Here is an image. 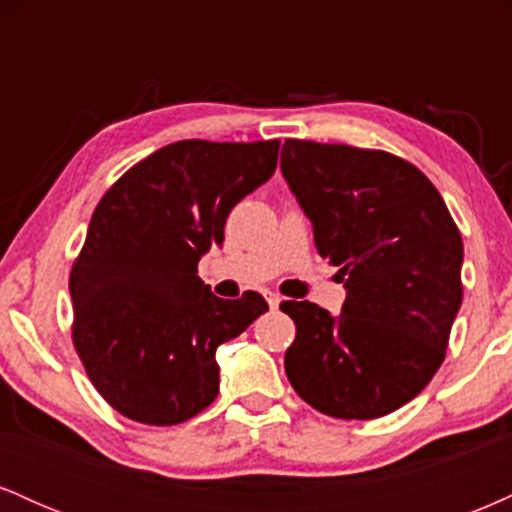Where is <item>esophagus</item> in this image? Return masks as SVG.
I'll use <instances>...</instances> for the list:
<instances>
[{
    "instance_id": "obj_1",
    "label": "esophagus",
    "mask_w": 512,
    "mask_h": 512,
    "mask_svg": "<svg viewBox=\"0 0 512 512\" xmlns=\"http://www.w3.org/2000/svg\"><path fill=\"white\" fill-rule=\"evenodd\" d=\"M264 298H267V303H269V308L272 310H276L279 308V303H281V298L276 296V293H264Z\"/></svg>"
}]
</instances>
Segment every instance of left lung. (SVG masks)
<instances>
[{"instance_id":"1","label":"left lung","mask_w":512,"mask_h":512,"mask_svg":"<svg viewBox=\"0 0 512 512\" xmlns=\"http://www.w3.org/2000/svg\"><path fill=\"white\" fill-rule=\"evenodd\" d=\"M281 175L346 289L339 315L281 303L296 322L289 383L334 419L390 414L445 358L462 305L460 231L431 180L385 151L286 139Z\"/></svg>"}]
</instances>
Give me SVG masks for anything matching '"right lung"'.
<instances>
[{"instance_id": "1", "label": "right lung", "mask_w": 512, "mask_h": 512, "mask_svg": "<svg viewBox=\"0 0 512 512\" xmlns=\"http://www.w3.org/2000/svg\"><path fill=\"white\" fill-rule=\"evenodd\" d=\"M279 142L185 139L129 168L105 192L69 276L74 346L110 407L175 426L219 395L216 349L269 305L223 301L197 264L223 245L236 204L274 175Z\"/></svg>"}]
</instances>
